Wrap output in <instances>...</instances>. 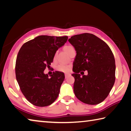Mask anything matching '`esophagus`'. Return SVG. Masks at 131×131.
Returning a JSON list of instances; mask_svg holds the SVG:
<instances>
[{"instance_id":"esophagus-1","label":"esophagus","mask_w":131,"mask_h":131,"mask_svg":"<svg viewBox=\"0 0 131 131\" xmlns=\"http://www.w3.org/2000/svg\"><path fill=\"white\" fill-rule=\"evenodd\" d=\"M71 74L69 73H66L65 74V78H67L68 77H69V76Z\"/></svg>"}]
</instances>
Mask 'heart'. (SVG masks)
I'll return each mask as SVG.
<instances>
[{
    "instance_id": "obj_1",
    "label": "heart",
    "mask_w": 131,
    "mask_h": 131,
    "mask_svg": "<svg viewBox=\"0 0 131 131\" xmlns=\"http://www.w3.org/2000/svg\"><path fill=\"white\" fill-rule=\"evenodd\" d=\"M73 49V47L72 46H65L63 47V50L66 53L69 54L70 51ZM57 58V54H56L54 56V59L55 60ZM57 70L59 72L63 73H68L71 70V66L70 65H66V64H61L57 67Z\"/></svg>"
}]
</instances>
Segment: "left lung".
Returning <instances> with one entry per match:
<instances>
[{
    "label": "left lung",
    "instance_id": "8db88e82",
    "mask_svg": "<svg viewBox=\"0 0 131 131\" xmlns=\"http://www.w3.org/2000/svg\"><path fill=\"white\" fill-rule=\"evenodd\" d=\"M76 51L72 75L74 92L84 103L96 105L103 102L115 81V59L108 45L92 34L84 33L69 39ZM88 75L80 77L82 71ZM81 72V74H79Z\"/></svg>",
    "mask_w": 131,
    "mask_h": 131
}]
</instances>
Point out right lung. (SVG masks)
Returning a JSON list of instances; mask_svg holds the SVG:
<instances>
[{
  "label": "right lung",
  "instance_id": "right-lung-1",
  "mask_svg": "<svg viewBox=\"0 0 131 131\" xmlns=\"http://www.w3.org/2000/svg\"><path fill=\"white\" fill-rule=\"evenodd\" d=\"M68 39L67 36L40 35L26 42L19 51L16 78L22 93L33 105L46 106L57 99L65 74L56 71L49 77L44 70L53 62L56 51Z\"/></svg>",
  "mask_w": 131,
  "mask_h": 131
}]
</instances>
